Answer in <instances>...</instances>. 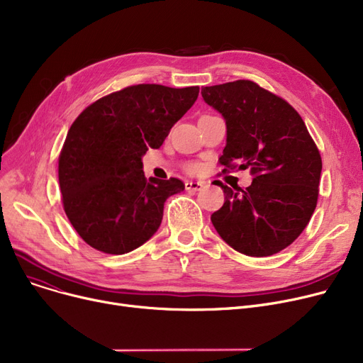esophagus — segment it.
Wrapping results in <instances>:
<instances>
[{
    "instance_id": "34e87169",
    "label": "esophagus",
    "mask_w": 363,
    "mask_h": 363,
    "mask_svg": "<svg viewBox=\"0 0 363 363\" xmlns=\"http://www.w3.org/2000/svg\"><path fill=\"white\" fill-rule=\"evenodd\" d=\"M204 186V182H200V181H186L185 182V189H188V191H201Z\"/></svg>"
}]
</instances>
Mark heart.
<instances>
[{"label":"heart","instance_id":"obj_1","mask_svg":"<svg viewBox=\"0 0 363 363\" xmlns=\"http://www.w3.org/2000/svg\"><path fill=\"white\" fill-rule=\"evenodd\" d=\"M189 169H191V170H193V169H194V166H191V167H189Z\"/></svg>","mask_w":363,"mask_h":363}]
</instances>
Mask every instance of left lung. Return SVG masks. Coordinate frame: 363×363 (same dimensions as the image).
I'll return each instance as SVG.
<instances>
[{
  "label": "left lung",
  "mask_w": 363,
  "mask_h": 363,
  "mask_svg": "<svg viewBox=\"0 0 363 363\" xmlns=\"http://www.w3.org/2000/svg\"><path fill=\"white\" fill-rule=\"evenodd\" d=\"M201 95L226 123L220 164L249 169L253 177L244 189L220 185L225 203L211 218L215 230L242 255H275L315 212L322 170L318 147L300 114L252 81L204 86Z\"/></svg>",
  "instance_id": "1"
}]
</instances>
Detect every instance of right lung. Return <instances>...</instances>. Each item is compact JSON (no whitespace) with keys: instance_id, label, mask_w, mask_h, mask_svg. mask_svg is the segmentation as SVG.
<instances>
[{"instance_id":"1","label":"right lung","mask_w":363,"mask_h":363,"mask_svg":"<svg viewBox=\"0 0 363 363\" xmlns=\"http://www.w3.org/2000/svg\"><path fill=\"white\" fill-rule=\"evenodd\" d=\"M199 86L141 84L88 106L72 123L59 157L65 212L81 238L107 255H125L156 234L177 178L144 177L143 156L159 148L191 108Z\"/></svg>"}]
</instances>
